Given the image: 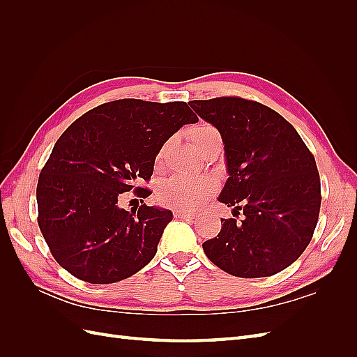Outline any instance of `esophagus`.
<instances>
[{
  "instance_id": "1",
  "label": "esophagus",
  "mask_w": 357,
  "mask_h": 357,
  "mask_svg": "<svg viewBox=\"0 0 357 357\" xmlns=\"http://www.w3.org/2000/svg\"><path fill=\"white\" fill-rule=\"evenodd\" d=\"M174 218H176V219H193V213L176 210V211H174Z\"/></svg>"
}]
</instances>
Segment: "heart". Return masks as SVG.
I'll return each instance as SVG.
<instances>
[{
  "label": "heart",
  "instance_id": "obj_1",
  "mask_svg": "<svg viewBox=\"0 0 357 357\" xmlns=\"http://www.w3.org/2000/svg\"><path fill=\"white\" fill-rule=\"evenodd\" d=\"M189 138L198 152L210 144L213 139H219L220 134L210 123H199L189 132ZM165 155V147L159 150L156 155V165H159ZM218 185L211 177H188L177 174L167 180L159 188L158 198L162 205L172 210H186L192 211L199 208L201 205L211 198Z\"/></svg>",
  "mask_w": 357,
  "mask_h": 357
}]
</instances>
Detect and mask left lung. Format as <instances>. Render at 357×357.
Segmentation results:
<instances>
[{
    "label": "left lung",
    "mask_w": 357,
    "mask_h": 357,
    "mask_svg": "<svg viewBox=\"0 0 357 357\" xmlns=\"http://www.w3.org/2000/svg\"><path fill=\"white\" fill-rule=\"evenodd\" d=\"M189 104L222 135L229 178L219 201L235 208V219H222L219 235L202 244L205 255L241 278L283 271L304 253L319 220L314 156L296 129L261 102L219 96Z\"/></svg>",
    "instance_id": "obj_1"
}]
</instances>
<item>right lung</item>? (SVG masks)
<instances>
[{"mask_svg":"<svg viewBox=\"0 0 357 357\" xmlns=\"http://www.w3.org/2000/svg\"><path fill=\"white\" fill-rule=\"evenodd\" d=\"M195 122L186 102L125 98L95 107L66 129L37 185L40 231L63 269L109 284L152 261L172 213L146 205L152 192L139 183L152 178L167 139ZM131 190L142 205L126 212L118 202Z\"/></svg>","mask_w":357,"mask_h":357,"instance_id":"add662e5","label":"right lung"}]
</instances>
